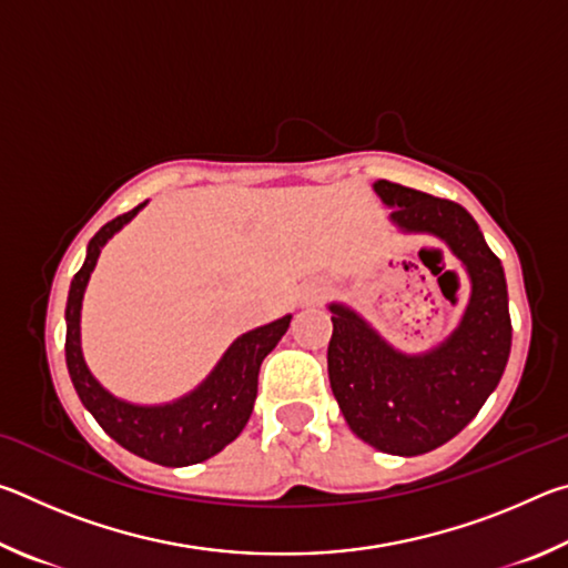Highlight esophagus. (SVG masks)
Segmentation results:
<instances>
[{"label":"esophagus","instance_id":"1","mask_svg":"<svg viewBox=\"0 0 568 568\" xmlns=\"http://www.w3.org/2000/svg\"><path fill=\"white\" fill-rule=\"evenodd\" d=\"M323 295H325V283L315 281V283H307V285L303 287L301 301H303V305H315V303L323 301Z\"/></svg>","mask_w":568,"mask_h":568}]
</instances>
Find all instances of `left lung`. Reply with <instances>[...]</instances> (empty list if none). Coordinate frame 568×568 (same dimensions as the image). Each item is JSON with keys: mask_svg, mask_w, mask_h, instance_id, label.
I'll return each instance as SVG.
<instances>
[{"mask_svg": "<svg viewBox=\"0 0 568 568\" xmlns=\"http://www.w3.org/2000/svg\"><path fill=\"white\" fill-rule=\"evenodd\" d=\"M373 190L406 233L444 240L470 277L464 318L420 355L393 348L351 307L331 303L328 376L351 430L393 456L428 454L460 434L491 396L511 353L501 261L458 203L378 180Z\"/></svg>", "mask_w": 568, "mask_h": 568, "instance_id": "1", "label": "left lung"}]
</instances>
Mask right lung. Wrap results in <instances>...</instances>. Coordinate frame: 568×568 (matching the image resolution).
<instances>
[{
	"label": "right lung",
	"instance_id": "right-lung-1",
	"mask_svg": "<svg viewBox=\"0 0 568 568\" xmlns=\"http://www.w3.org/2000/svg\"><path fill=\"white\" fill-rule=\"evenodd\" d=\"M142 207L145 203L100 227V233L90 240L84 265L72 277L64 311L67 368H70V378L84 408L92 413L104 434L118 440L122 448L160 466H192L220 454L245 428L257 396L261 363L285 335L291 315L240 335L220 358L215 371L187 396L165 403V406H134V403L114 398L110 390L100 386L82 358L80 311L84 287L98 265L100 250Z\"/></svg>",
	"mask_w": 568,
	"mask_h": 568
}]
</instances>
